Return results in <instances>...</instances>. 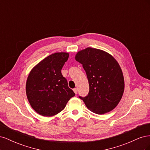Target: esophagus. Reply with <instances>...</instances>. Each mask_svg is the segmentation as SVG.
I'll return each mask as SVG.
<instances>
[{
	"mask_svg": "<svg viewBox=\"0 0 150 150\" xmlns=\"http://www.w3.org/2000/svg\"><path fill=\"white\" fill-rule=\"evenodd\" d=\"M73 91H74V92L76 94L77 93H78V89H77V88H74V89H73Z\"/></svg>",
	"mask_w": 150,
	"mask_h": 150,
	"instance_id": "1",
	"label": "esophagus"
}]
</instances>
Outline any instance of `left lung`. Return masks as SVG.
Masks as SVG:
<instances>
[{
  "label": "left lung",
  "instance_id": "1",
  "mask_svg": "<svg viewBox=\"0 0 150 150\" xmlns=\"http://www.w3.org/2000/svg\"><path fill=\"white\" fill-rule=\"evenodd\" d=\"M75 59L83 64L89 85L88 94L79 98L96 114L112 111L120 103L125 89L124 77L118 62L109 53L92 47L79 51Z\"/></svg>",
  "mask_w": 150,
  "mask_h": 150
}]
</instances>
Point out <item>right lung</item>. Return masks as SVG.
I'll use <instances>...</instances> for the list:
<instances>
[{"instance_id":"obj_1","label":"right lung","mask_w":150,"mask_h":150,"mask_svg":"<svg viewBox=\"0 0 150 150\" xmlns=\"http://www.w3.org/2000/svg\"><path fill=\"white\" fill-rule=\"evenodd\" d=\"M69 54L56 52L33 68L26 82V94L33 110L43 116H52L64 110L75 93L68 87L61 69Z\"/></svg>"}]
</instances>
